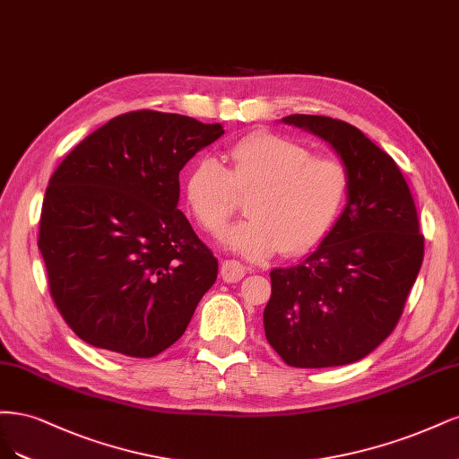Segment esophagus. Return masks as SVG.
<instances>
[{"label":"esophagus","instance_id":"obj_1","mask_svg":"<svg viewBox=\"0 0 459 459\" xmlns=\"http://www.w3.org/2000/svg\"><path fill=\"white\" fill-rule=\"evenodd\" d=\"M244 276H246V267L242 263L229 259V261H223V264H221V278H223L225 282H229V284L240 282Z\"/></svg>","mask_w":459,"mask_h":459}]
</instances>
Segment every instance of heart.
<instances>
[{"mask_svg":"<svg viewBox=\"0 0 459 459\" xmlns=\"http://www.w3.org/2000/svg\"><path fill=\"white\" fill-rule=\"evenodd\" d=\"M229 168L202 158L190 168L185 200L198 225L213 236L225 232L248 196L247 221L230 229L227 246L247 259L278 249L298 255L330 232L343 210L349 175L337 158L313 156L305 144L276 133H254L230 144Z\"/></svg>","mask_w":459,"mask_h":459,"instance_id":"obj_1","label":"heart"}]
</instances>
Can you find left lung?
Here are the masks:
<instances>
[{"mask_svg":"<svg viewBox=\"0 0 459 459\" xmlns=\"http://www.w3.org/2000/svg\"><path fill=\"white\" fill-rule=\"evenodd\" d=\"M282 122L332 146L347 169L349 192L313 254L271 271L264 335L293 368L352 364L391 335L421 269L416 204L394 160L359 127L310 114Z\"/></svg>","mask_w":459,"mask_h":459,"instance_id":"1","label":"left lung"}]
</instances>
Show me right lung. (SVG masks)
<instances>
[{"instance_id": "1", "label": "right lung", "mask_w": 459, "mask_h": 459, "mask_svg": "<svg viewBox=\"0 0 459 459\" xmlns=\"http://www.w3.org/2000/svg\"><path fill=\"white\" fill-rule=\"evenodd\" d=\"M221 124L154 110L116 116L49 179L38 247L51 298L85 343L151 359L179 339L217 259L179 205V171Z\"/></svg>"}]
</instances>
